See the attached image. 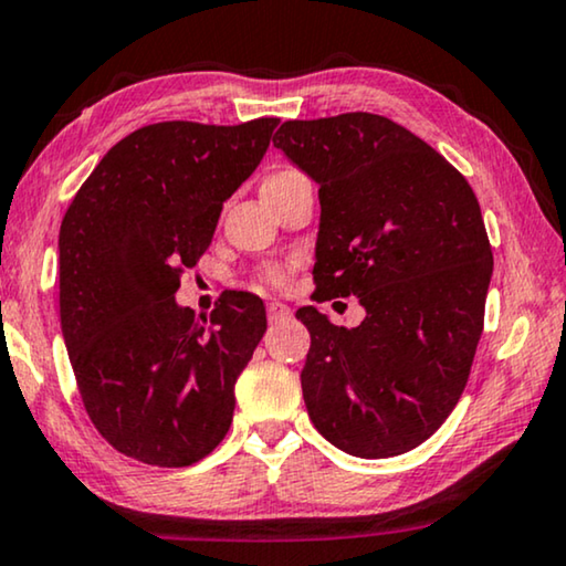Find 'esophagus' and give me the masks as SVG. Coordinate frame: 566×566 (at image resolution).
Here are the masks:
<instances>
[{"label": "esophagus", "mask_w": 566, "mask_h": 566, "mask_svg": "<svg viewBox=\"0 0 566 566\" xmlns=\"http://www.w3.org/2000/svg\"><path fill=\"white\" fill-rule=\"evenodd\" d=\"M266 315H269V323H282L286 317H292V310L286 307L284 302H269Z\"/></svg>", "instance_id": "34e87169"}]
</instances>
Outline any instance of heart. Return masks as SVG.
Wrapping results in <instances>:
<instances>
[{
  "label": "heart",
  "instance_id": "1",
  "mask_svg": "<svg viewBox=\"0 0 566 566\" xmlns=\"http://www.w3.org/2000/svg\"><path fill=\"white\" fill-rule=\"evenodd\" d=\"M297 177H302L300 171H294V169H282V171L269 174V177L264 179V185H261V187L286 185V181H292V179H297ZM290 272H292V269H290V266H282V264L266 266L264 272H261V282L269 284V286H276V290H280V286H286V282H290Z\"/></svg>",
  "mask_w": 566,
  "mask_h": 566
}]
</instances>
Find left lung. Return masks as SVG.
Masks as SVG:
<instances>
[{
  "instance_id": "obj_1",
  "label": "left lung",
  "mask_w": 566,
  "mask_h": 566,
  "mask_svg": "<svg viewBox=\"0 0 566 566\" xmlns=\"http://www.w3.org/2000/svg\"><path fill=\"white\" fill-rule=\"evenodd\" d=\"M274 146L321 187V300L354 294L366 310L356 328L297 310L310 420L352 457L416 449L457 408L482 336L492 249L480 202L439 150L381 115L286 120Z\"/></svg>"
}]
</instances>
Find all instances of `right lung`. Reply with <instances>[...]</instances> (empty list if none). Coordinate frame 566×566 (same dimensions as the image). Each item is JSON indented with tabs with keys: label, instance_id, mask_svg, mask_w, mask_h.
Returning a JSON list of instances; mask_svg holds the SVG:
<instances>
[{
	"label": "right lung",
	"instance_id": "add662e5",
	"mask_svg": "<svg viewBox=\"0 0 566 566\" xmlns=\"http://www.w3.org/2000/svg\"><path fill=\"white\" fill-rule=\"evenodd\" d=\"M276 123L138 127L63 214L61 331L78 395L102 439L143 464H195L233 423L235 379L266 331L264 302L222 292L207 321L174 294Z\"/></svg>",
	"mask_w": 566,
	"mask_h": 566
}]
</instances>
